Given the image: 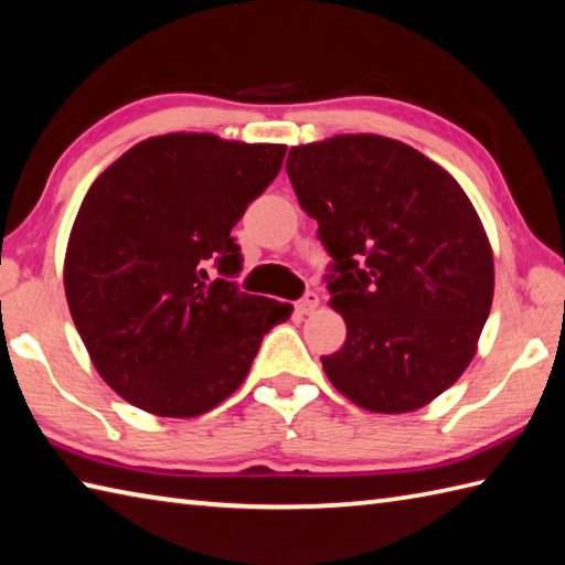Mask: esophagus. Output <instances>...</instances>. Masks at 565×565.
<instances>
[{
	"label": "esophagus",
	"instance_id": "esophagus-1",
	"mask_svg": "<svg viewBox=\"0 0 565 565\" xmlns=\"http://www.w3.org/2000/svg\"><path fill=\"white\" fill-rule=\"evenodd\" d=\"M316 308H318V294L316 291H308L303 298H298V301H296V311L303 313V316L313 313Z\"/></svg>",
	"mask_w": 565,
	"mask_h": 565
}]
</instances>
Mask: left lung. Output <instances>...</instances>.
I'll use <instances>...</instances> for the list:
<instances>
[{
  "instance_id": "obj_1",
  "label": "left lung",
  "mask_w": 565,
  "mask_h": 565,
  "mask_svg": "<svg viewBox=\"0 0 565 565\" xmlns=\"http://www.w3.org/2000/svg\"><path fill=\"white\" fill-rule=\"evenodd\" d=\"M298 203L330 254V303L348 338L320 358L374 414L434 402L475 358L494 294L492 249L466 191L396 139L342 135L294 147Z\"/></svg>"
}]
</instances>
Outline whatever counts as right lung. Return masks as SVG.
Listing matches in <instances>:
<instances>
[{"instance_id":"add662e5","label":"right lung","mask_w":565,"mask_h":565,"mask_svg":"<svg viewBox=\"0 0 565 565\" xmlns=\"http://www.w3.org/2000/svg\"><path fill=\"white\" fill-rule=\"evenodd\" d=\"M284 157L281 143L166 135L121 153L90 185L65 252V298L121 399L201 416L245 382L264 335L291 316V303L232 281L242 271L232 227Z\"/></svg>"}]
</instances>
